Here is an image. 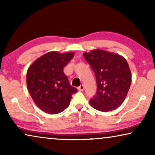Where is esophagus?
<instances>
[{
	"instance_id": "obj_1",
	"label": "esophagus",
	"mask_w": 155,
	"mask_h": 155,
	"mask_svg": "<svg viewBox=\"0 0 155 155\" xmlns=\"http://www.w3.org/2000/svg\"><path fill=\"white\" fill-rule=\"evenodd\" d=\"M78 90H80V91H82L84 90V85L83 84H81V85H80V87H78Z\"/></svg>"
}]
</instances>
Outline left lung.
<instances>
[{
	"label": "left lung",
	"instance_id": "8db88e82",
	"mask_svg": "<svg viewBox=\"0 0 155 155\" xmlns=\"http://www.w3.org/2000/svg\"><path fill=\"white\" fill-rule=\"evenodd\" d=\"M83 56L96 76L97 92L90 99L91 106L103 112L116 109L124 102L130 87L128 62L120 55L100 49L85 52Z\"/></svg>",
	"mask_w": 155,
	"mask_h": 155
}]
</instances>
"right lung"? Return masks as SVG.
I'll return each instance as SVG.
<instances>
[{
  "instance_id": "right-lung-1",
  "label": "right lung",
  "mask_w": 155,
  "mask_h": 155,
  "mask_svg": "<svg viewBox=\"0 0 155 155\" xmlns=\"http://www.w3.org/2000/svg\"><path fill=\"white\" fill-rule=\"evenodd\" d=\"M74 53L51 51L37 58L27 70V86L35 104L50 114L61 113L68 107L78 90L69 83L63 68Z\"/></svg>"
}]
</instances>
